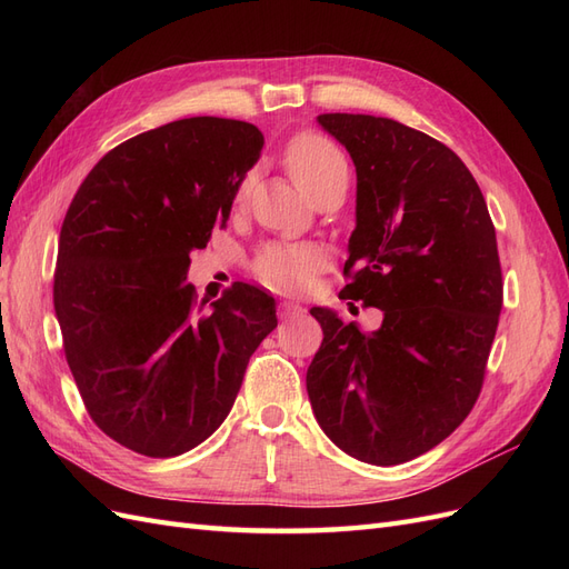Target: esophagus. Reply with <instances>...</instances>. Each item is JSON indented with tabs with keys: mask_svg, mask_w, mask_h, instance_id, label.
<instances>
[{
	"mask_svg": "<svg viewBox=\"0 0 569 569\" xmlns=\"http://www.w3.org/2000/svg\"><path fill=\"white\" fill-rule=\"evenodd\" d=\"M278 313L282 320H289V318H297L303 313V306L297 303V301H280L278 306Z\"/></svg>",
	"mask_w": 569,
	"mask_h": 569,
	"instance_id": "esophagus-1",
	"label": "esophagus"
}]
</instances>
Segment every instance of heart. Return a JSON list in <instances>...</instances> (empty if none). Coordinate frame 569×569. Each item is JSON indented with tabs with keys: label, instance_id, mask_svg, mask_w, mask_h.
I'll list each match as a JSON object with an SVG mask.
<instances>
[{
	"label": "heart",
	"instance_id": "1",
	"mask_svg": "<svg viewBox=\"0 0 569 569\" xmlns=\"http://www.w3.org/2000/svg\"><path fill=\"white\" fill-rule=\"evenodd\" d=\"M287 168L303 192L311 197L327 180L347 173V161L339 149L316 132H301L287 149ZM322 263L313 247H268L256 261V272L266 284L280 291H303L311 287Z\"/></svg>",
	"mask_w": 569,
	"mask_h": 569
}]
</instances>
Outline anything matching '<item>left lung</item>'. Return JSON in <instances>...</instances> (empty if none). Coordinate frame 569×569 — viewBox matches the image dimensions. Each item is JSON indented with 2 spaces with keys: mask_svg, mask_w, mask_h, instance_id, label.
<instances>
[{
  "mask_svg": "<svg viewBox=\"0 0 569 569\" xmlns=\"http://www.w3.org/2000/svg\"><path fill=\"white\" fill-rule=\"evenodd\" d=\"M356 166V228L341 299L382 311L363 332L313 306L322 343L306 391L343 453L399 465L435 449L472 410L503 306L496 230L456 153L399 120L320 113Z\"/></svg>",
  "mask_w": 569,
  "mask_h": 569,
  "instance_id": "8db88e82",
  "label": "left lung"
}]
</instances>
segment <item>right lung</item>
<instances>
[{
    "label": "right lung",
    "mask_w": 569,
    "mask_h": 569,
    "mask_svg": "<svg viewBox=\"0 0 569 569\" xmlns=\"http://www.w3.org/2000/svg\"><path fill=\"white\" fill-rule=\"evenodd\" d=\"M263 132L197 116L130 137L80 184L59 237L54 311L68 368L101 432L173 458L228 418L274 299L234 282L209 308L189 253L226 226Z\"/></svg>",
    "instance_id": "add662e5"
}]
</instances>
